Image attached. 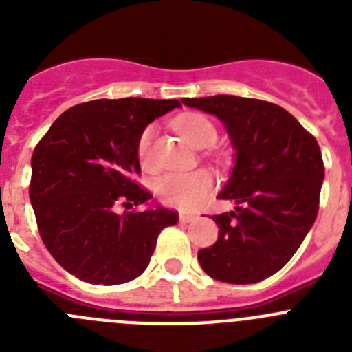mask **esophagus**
<instances>
[{"instance_id":"esophagus-1","label":"esophagus","mask_w":352,"mask_h":352,"mask_svg":"<svg viewBox=\"0 0 352 352\" xmlns=\"http://www.w3.org/2000/svg\"><path fill=\"white\" fill-rule=\"evenodd\" d=\"M194 220H197V214H179V222L183 223L194 222Z\"/></svg>"}]
</instances>
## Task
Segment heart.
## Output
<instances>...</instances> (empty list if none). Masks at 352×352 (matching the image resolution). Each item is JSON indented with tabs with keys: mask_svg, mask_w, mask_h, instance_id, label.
I'll return each instance as SVG.
<instances>
[{
	"mask_svg": "<svg viewBox=\"0 0 352 352\" xmlns=\"http://www.w3.org/2000/svg\"><path fill=\"white\" fill-rule=\"evenodd\" d=\"M176 130L195 148L210 146L217 139V129L206 116L197 113H188L174 121ZM151 141H153V126L142 132L138 144V153L142 167L151 166ZM213 188V178L208 170L197 169L192 173H173L158 179L157 194L167 206L188 211L203 203Z\"/></svg>",
	"mask_w": 352,
	"mask_h": 352,
	"instance_id": "obj_1",
	"label": "heart"
}]
</instances>
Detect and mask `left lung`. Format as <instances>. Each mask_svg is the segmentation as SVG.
I'll return each mask as SVG.
<instances>
[{
    "label": "left lung",
    "instance_id": "1",
    "mask_svg": "<svg viewBox=\"0 0 352 352\" xmlns=\"http://www.w3.org/2000/svg\"><path fill=\"white\" fill-rule=\"evenodd\" d=\"M182 102L219 118L236 151L219 194L236 208L213 217L219 239L199 250V264L227 284L264 280L284 268L316 222L324 179L319 144L270 102L232 95Z\"/></svg>",
    "mask_w": 352,
    "mask_h": 352
}]
</instances>
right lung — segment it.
<instances>
[{"instance_id":"obj_1","label":"right lung","mask_w":352,"mask_h":352,"mask_svg":"<svg viewBox=\"0 0 352 352\" xmlns=\"http://www.w3.org/2000/svg\"><path fill=\"white\" fill-rule=\"evenodd\" d=\"M178 100L118 98L74 105L52 123L31 157L30 201L43 245L68 273L89 284L138 278L160 231L178 223L167 208L123 211L153 195L135 183L146 126Z\"/></svg>"}]
</instances>
